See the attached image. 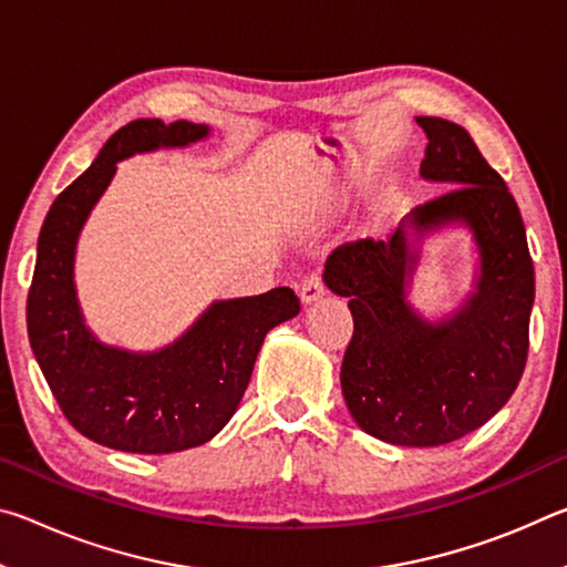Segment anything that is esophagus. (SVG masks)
Here are the masks:
<instances>
[{"label": "esophagus", "instance_id": "1", "mask_svg": "<svg viewBox=\"0 0 567 567\" xmlns=\"http://www.w3.org/2000/svg\"><path fill=\"white\" fill-rule=\"evenodd\" d=\"M322 292H324V285H322V280H320V275H318V272L307 275L305 280H302V285H300V300H302L305 305H310V302H315V300H320Z\"/></svg>", "mask_w": 567, "mask_h": 567}]
</instances>
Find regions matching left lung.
<instances>
[{"instance_id": "obj_1", "label": "left lung", "mask_w": 567, "mask_h": 567, "mask_svg": "<svg viewBox=\"0 0 567 567\" xmlns=\"http://www.w3.org/2000/svg\"><path fill=\"white\" fill-rule=\"evenodd\" d=\"M417 124L427 134L420 175L450 189L412 209L390 239L334 249L322 277L348 297L354 322L340 370L350 415L385 443L435 447L485 425L515 392L530 348L535 270L515 197L473 137L443 117ZM453 221L476 237V292L453 319L430 323L406 302L416 261L406 227L421 234Z\"/></svg>"}]
</instances>
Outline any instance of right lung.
Here are the masks:
<instances>
[{
    "instance_id": "add662e5",
    "label": "right lung",
    "mask_w": 567,
    "mask_h": 567,
    "mask_svg": "<svg viewBox=\"0 0 567 567\" xmlns=\"http://www.w3.org/2000/svg\"><path fill=\"white\" fill-rule=\"evenodd\" d=\"M207 134L205 124L187 120L124 124L44 217L27 297L32 352L64 417L104 447L162 455L207 443L235 415L265 334L300 312L290 287L213 302L177 342L157 352L110 348L84 324L74 247L117 162L134 152L185 147Z\"/></svg>"
}]
</instances>
